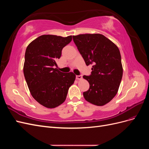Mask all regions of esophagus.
I'll return each mask as SVG.
<instances>
[{
  "mask_svg": "<svg viewBox=\"0 0 149 149\" xmlns=\"http://www.w3.org/2000/svg\"><path fill=\"white\" fill-rule=\"evenodd\" d=\"M76 79H78V80L81 79H82V76H81V75H76Z\"/></svg>",
  "mask_w": 149,
  "mask_h": 149,
  "instance_id": "esophagus-1",
  "label": "esophagus"
}]
</instances>
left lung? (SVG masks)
<instances>
[{"instance_id": "left-lung-1", "label": "left lung", "mask_w": 149, "mask_h": 149, "mask_svg": "<svg viewBox=\"0 0 149 149\" xmlns=\"http://www.w3.org/2000/svg\"><path fill=\"white\" fill-rule=\"evenodd\" d=\"M73 41L87 66L90 76H83L89 89L83 93L86 100L98 106L110 102L118 91L123 69L120 51L116 45L100 33L73 36Z\"/></svg>"}]
</instances>
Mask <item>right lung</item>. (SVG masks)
<instances>
[{
  "label": "right lung",
  "mask_w": 149,
  "mask_h": 149,
  "mask_svg": "<svg viewBox=\"0 0 149 149\" xmlns=\"http://www.w3.org/2000/svg\"><path fill=\"white\" fill-rule=\"evenodd\" d=\"M72 36L62 37L41 35L31 42L25 54L24 74L31 96L40 104L55 108L63 102L69 88L74 83L73 72L64 73L54 66L62 49L70 43Z\"/></svg>",
  "instance_id": "right-lung-1"
}]
</instances>
